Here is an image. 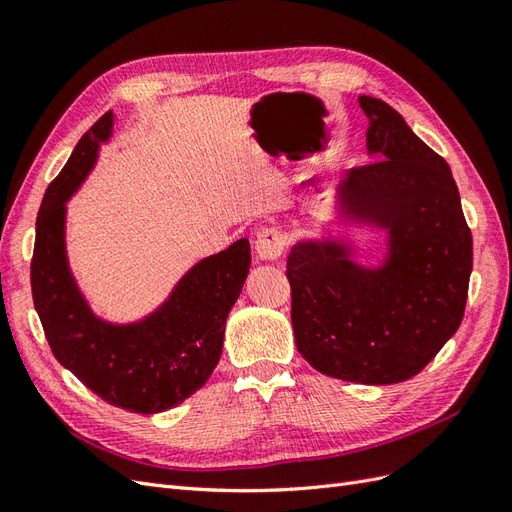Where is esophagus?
<instances>
[{
    "mask_svg": "<svg viewBox=\"0 0 512 512\" xmlns=\"http://www.w3.org/2000/svg\"><path fill=\"white\" fill-rule=\"evenodd\" d=\"M284 237L282 232L277 228H265L258 232L256 237V243H254V250H256V256L258 260L262 262H273L282 256L284 252Z\"/></svg>",
    "mask_w": 512,
    "mask_h": 512,
    "instance_id": "obj_1",
    "label": "esophagus"
}]
</instances>
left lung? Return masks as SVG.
I'll return each mask as SVG.
<instances>
[{
	"instance_id": "8db88e82",
	"label": "left lung",
	"mask_w": 512,
	"mask_h": 512,
	"mask_svg": "<svg viewBox=\"0 0 512 512\" xmlns=\"http://www.w3.org/2000/svg\"><path fill=\"white\" fill-rule=\"evenodd\" d=\"M367 158L337 185L333 218L292 247L297 350L320 374L361 384L416 376L455 335L472 273V232L451 168L386 102L359 96ZM356 231H380L361 263Z\"/></svg>"
}]
</instances>
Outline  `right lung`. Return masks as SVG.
I'll return each mask as SVG.
<instances>
[{
    "instance_id": "add662e5",
    "label": "right lung",
    "mask_w": 512,
    "mask_h": 512,
    "mask_svg": "<svg viewBox=\"0 0 512 512\" xmlns=\"http://www.w3.org/2000/svg\"><path fill=\"white\" fill-rule=\"evenodd\" d=\"M115 115L94 123L46 190L36 220L32 294L55 359L111 406L156 414L194 395L218 365L228 312L250 271V241L198 260L147 316L113 322L91 309L70 269L68 200L111 141Z\"/></svg>"
}]
</instances>
